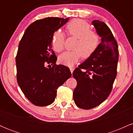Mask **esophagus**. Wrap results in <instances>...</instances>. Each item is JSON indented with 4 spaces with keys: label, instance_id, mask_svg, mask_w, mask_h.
Wrapping results in <instances>:
<instances>
[{
    "label": "esophagus",
    "instance_id": "1",
    "mask_svg": "<svg viewBox=\"0 0 133 133\" xmlns=\"http://www.w3.org/2000/svg\"><path fill=\"white\" fill-rule=\"evenodd\" d=\"M74 69L72 68H70V71H71V73L73 72V71H74Z\"/></svg>",
    "mask_w": 133,
    "mask_h": 133
}]
</instances>
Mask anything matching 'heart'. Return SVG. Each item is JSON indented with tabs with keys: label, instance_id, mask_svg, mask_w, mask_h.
<instances>
[{
	"label": "heart",
	"instance_id": "heart-1",
	"mask_svg": "<svg viewBox=\"0 0 133 133\" xmlns=\"http://www.w3.org/2000/svg\"><path fill=\"white\" fill-rule=\"evenodd\" d=\"M65 28L69 35L77 37L74 47L76 50L62 53L59 56V62L63 65L72 67L81 57L87 59L94 54L98 47L100 37L97 32L91 30L89 23L83 20H72L67 24ZM64 41V34L59 30L54 32L52 38L53 49L57 52H61Z\"/></svg>",
	"mask_w": 133,
	"mask_h": 133
}]
</instances>
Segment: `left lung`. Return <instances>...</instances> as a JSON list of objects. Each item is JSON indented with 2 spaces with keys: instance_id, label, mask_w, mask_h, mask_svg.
Masks as SVG:
<instances>
[{
  "instance_id": "left-lung-1",
  "label": "left lung",
  "mask_w": 133,
  "mask_h": 133,
  "mask_svg": "<svg viewBox=\"0 0 133 133\" xmlns=\"http://www.w3.org/2000/svg\"><path fill=\"white\" fill-rule=\"evenodd\" d=\"M101 42L91 57L72 73L77 81L73 92L76 106L84 109L95 108L106 99L117 74L118 46L110 29L98 20L92 22Z\"/></svg>"
}]
</instances>
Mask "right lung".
<instances>
[{
  "label": "right lung",
  "instance_id": "right-lung-1",
  "mask_svg": "<svg viewBox=\"0 0 133 133\" xmlns=\"http://www.w3.org/2000/svg\"><path fill=\"white\" fill-rule=\"evenodd\" d=\"M68 20H37L27 27L19 42L16 59L17 80L25 97L36 106L52 103L57 88L71 76L68 67L56 64L57 57L51 45L53 34ZM50 63L53 67L47 68L46 65Z\"/></svg>",
  "mask_w": 133,
  "mask_h": 133
}]
</instances>
